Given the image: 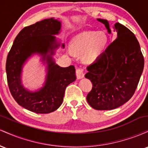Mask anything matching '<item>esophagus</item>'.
<instances>
[{"label":"esophagus","instance_id":"obj_1","mask_svg":"<svg viewBox=\"0 0 148 148\" xmlns=\"http://www.w3.org/2000/svg\"><path fill=\"white\" fill-rule=\"evenodd\" d=\"M76 77L78 79H81L84 77V73L82 69H77L76 71Z\"/></svg>","mask_w":148,"mask_h":148}]
</instances>
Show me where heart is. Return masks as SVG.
<instances>
[{
	"mask_svg": "<svg viewBox=\"0 0 148 148\" xmlns=\"http://www.w3.org/2000/svg\"><path fill=\"white\" fill-rule=\"evenodd\" d=\"M108 37L103 31H84L73 39L72 48L68 47L69 55L74 56V51L83 53L85 60L93 62L106 50Z\"/></svg>",
	"mask_w": 148,
	"mask_h": 148,
	"instance_id": "1",
	"label": "heart"
}]
</instances>
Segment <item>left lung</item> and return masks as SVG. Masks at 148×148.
Masks as SVG:
<instances>
[{"label": "left lung", "instance_id": "1", "mask_svg": "<svg viewBox=\"0 0 148 148\" xmlns=\"http://www.w3.org/2000/svg\"><path fill=\"white\" fill-rule=\"evenodd\" d=\"M111 33L107 20L97 18ZM117 38L102 55L87 67L85 75L92 84L87 95L96 110H112L122 106L134 94L144 67V58L134 34L125 25L115 23Z\"/></svg>", "mask_w": 148, "mask_h": 148}]
</instances>
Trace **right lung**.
Masks as SVG:
<instances>
[{
    "mask_svg": "<svg viewBox=\"0 0 148 148\" xmlns=\"http://www.w3.org/2000/svg\"><path fill=\"white\" fill-rule=\"evenodd\" d=\"M61 21L46 18L23 28L15 38L8 55L6 73L10 92L18 105L36 113H49L57 110L63 101L66 87L76 79L73 65L60 67L53 56L64 44L55 35L60 33ZM33 55L41 56L46 64L43 86L35 91L22 84V71L25 62Z\"/></svg>",
    "mask_w": 148,
    "mask_h": 148,
    "instance_id": "add662e5",
    "label": "right lung"
}]
</instances>
